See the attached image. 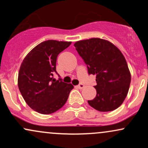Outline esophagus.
Listing matches in <instances>:
<instances>
[{
  "instance_id": "1",
  "label": "esophagus",
  "mask_w": 148,
  "mask_h": 148,
  "mask_svg": "<svg viewBox=\"0 0 148 148\" xmlns=\"http://www.w3.org/2000/svg\"><path fill=\"white\" fill-rule=\"evenodd\" d=\"M76 87H77L78 88H79V89H83V88H84V85L82 84H80L79 85H78Z\"/></svg>"
}]
</instances>
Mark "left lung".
I'll use <instances>...</instances> for the list:
<instances>
[{
  "label": "left lung",
  "mask_w": 148,
  "mask_h": 148,
  "mask_svg": "<svg viewBox=\"0 0 148 148\" xmlns=\"http://www.w3.org/2000/svg\"><path fill=\"white\" fill-rule=\"evenodd\" d=\"M87 64L89 74L96 76V97L88 102L101 112L118 108L125 99L131 74L123 54L109 41L100 38L81 40L74 44Z\"/></svg>",
  "instance_id": "1"
}]
</instances>
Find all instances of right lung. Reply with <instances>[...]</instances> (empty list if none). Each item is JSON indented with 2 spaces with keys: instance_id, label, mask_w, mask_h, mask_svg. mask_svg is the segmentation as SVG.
I'll return each instance as SVG.
<instances>
[{
  "instance_id": "right-lung-1",
  "label": "right lung",
  "mask_w": 148,
  "mask_h": 148,
  "mask_svg": "<svg viewBox=\"0 0 148 148\" xmlns=\"http://www.w3.org/2000/svg\"><path fill=\"white\" fill-rule=\"evenodd\" d=\"M71 42L47 40L32 49L23 59L18 76V87L32 109L41 114H51L66 103L74 88L61 79H53L58 54Z\"/></svg>"
}]
</instances>
